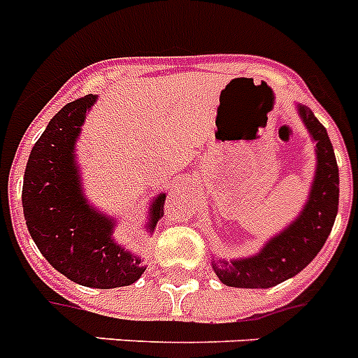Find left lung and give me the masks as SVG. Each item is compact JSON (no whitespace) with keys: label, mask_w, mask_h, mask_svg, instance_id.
Listing matches in <instances>:
<instances>
[{"label":"left lung","mask_w":358,"mask_h":358,"mask_svg":"<svg viewBox=\"0 0 358 358\" xmlns=\"http://www.w3.org/2000/svg\"><path fill=\"white\" fill-rule=\"evenodd\" d=\"M299 114L317 143V172L310 199L297 221L253 257L213 262V271L231 288H271L310 264L324 246L338 210V166L326 128L308 106Z\"/></svg>","instance_id":"8db88e82"}]
</instances>
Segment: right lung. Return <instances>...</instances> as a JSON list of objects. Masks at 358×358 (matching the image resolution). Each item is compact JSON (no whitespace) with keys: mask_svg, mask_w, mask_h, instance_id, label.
Here are the masks:
<instances>
[{"mask_svg":"<svg viewBox=\"0 0 358 358\" xmlns=\"http://www.w3.org/2000/svg\"><path fill=\"white\" fill-rule=\"evenodd\" d=\"M96 103L88 94L72 101L50 119L25 168L23 215L43 257L59 273L88 288H121L136 282L141 259L112 239L114 221L92 210L81 194L74 145L87 110ZM164 197L152 204L150 228L161 217Z\"/></svg>","mask_w":358,"mask_h":358,"instance_id":"right-lung-1","label":"right lung"}]
</instances>
